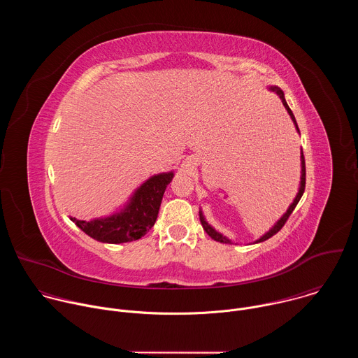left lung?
<instances>
[{
    "label": "left lung",
    "mask_w": 358,
    "mask_h": 358,
    "mask_svg": "<svg viewBox=\"0 0 358 358\" xmlns=\"http://www.w3.org/2000/svg\"><path fill=\"white\" fill-rule=\"evenodd\" d=\"M272 92H275L279 97H280V100H282V103H283V106H285V109L287 110V113L290 115V117H292V120H293V123H294V126H296V130L299 131V127H297V123H296V119H294V116H293V113H292V110H290V108L287 106V103H286V100H285V93L282 92V89L280 87H278V86H271L269 87ZM300 162H301V177H300V187H299V192H297V195H296V198L293 199V202L290 203V207L287 208V211L283 214V217L264 235V236H261L258 241H255L253 243H258V242H264V241H266V239H269L271 236H273L275 234H278L280 229H282V227L286 224V221L289 220V217H290V214L293 213V210L296 208V206H297V202L300 201V198H301V195H303V192H304V185H306V164H304V156H303V151H301V156H300ZM199 221H201V225H202V228H203V231H206L214 241H218V242H222V243H232L227 236H224L222 234H220L218 231H215L207 221H206V218H203V215H202V211H199Z\"/></svg>",
    "instance_id": "left-lung-1"
}]
</instances>
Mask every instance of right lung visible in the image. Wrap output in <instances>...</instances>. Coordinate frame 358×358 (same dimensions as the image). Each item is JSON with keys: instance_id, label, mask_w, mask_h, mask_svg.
Here are the masks:
<instances>
[{"instance_id": "add662e5", "label": "right lung", "mask_w": 358, "mask_h": 358, "mask_svg": "<svg viewBox=\"0 0 358 358\" xmlns=\"http://www.w3.org/2000/svg\"><path fill=\"white\" fill-rule=\"evenodd\" d=\"M173 177L174 173L170 171L148 178L136 189L129 203L120 213L92 221H80L76 218H71V221L86 235L99 242L123 243L137 241L155 225L164 191Z\"/></svg>"}]
</instances>
